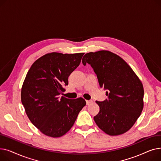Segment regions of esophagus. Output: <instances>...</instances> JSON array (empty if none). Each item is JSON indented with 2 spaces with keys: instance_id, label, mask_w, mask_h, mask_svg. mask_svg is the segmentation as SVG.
<instances>
[{
  "instance_id": "obj_1",
  "label": "esophagus",
  "mask_w": 161,
  "mask_h": 161,
  "mask_svg": "<svg viewBox=\"0 0 161 161\" xmlns=\"http://www.w3.org/2000/svg\"><path fill=\"white\" fill-rule=\"evenodd\" d=\"M92 103V100H86V104L89 105Z\"/></svg>"
}]
</instances>
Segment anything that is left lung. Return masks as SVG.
<instances>
[{"mask_svg":"<svg viewBox=\"0 0 161 161\" xmlns=\"http://www.w3.org/2000/svg\"><path fill=\"white\" fill-rule=\"evenodd\" d=\"M93 69L99 86L106 90L108 98L96 101L100 107L94 120L110 136L128 131L140 117L143 108V85L122 58L108 51L86 53L82 59Z\"/></svg>","mask_w":161,"mask_h":161,"instance_id":"obj_1","label":"left lung"}]
</instances>
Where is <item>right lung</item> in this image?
<instances>
[{"label":"right lung","instance_id":"obj_1","mask_svg":"<svg viewBox=\"0 0 161 161\" xmlns=\"http://www.w3.org/2000/svg\"><path fill=\"white\" fill-rule=\"evenodd\" d=\"M83 54L47 53L37 59L27 74L21 103L31 123L46 136H63L86 104L81 97H60L69 84V76L80 65Z\"/></svg>","mask_w":161,"mask_h":161}]
</instances>
